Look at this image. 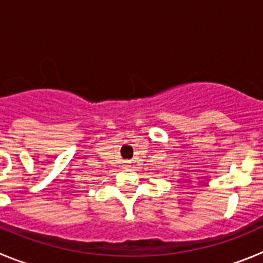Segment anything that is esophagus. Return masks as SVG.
Segmentation results:
<instances>
[{
	"instance_id": "34e87169",
	"label": "esophagus",
	"mask_w": 263,
	"mask_h": 263,
	"mask_svg": "<svg viewBox=\"0 0 263 263\" xmlns=\"http://www.w3.org/2000/svg\"><path fill=\"white\" fill-rule=\"evenodd\" d=\"M124 166H126V168L127 170H135V165H134V162H131V161H126L124 162Z\"/></svg>"
}]
</instances>
